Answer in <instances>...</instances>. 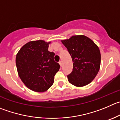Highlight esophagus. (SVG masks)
<instances>
[{
  "label": "esophagus",
  "mask_w": 120,
  "mask_h": 120,
  "mask_svg": "<svg viewBox=\"0 0 120 120\" xmlns=\"http://www.w3.org/2000/svg\"><path fill=\"white\" fill-rule=\"evenodd\" d=\"M59 65H60V66H61V67H62V61H59Z\"/></svg>",
  "instance_id": "esophagus-1"
}]
</instances>
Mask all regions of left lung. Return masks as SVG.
<instances>
[{"label": "left lung", "instance_id": "8db88e82", "mask_svg": "<svg viewBox=\"0 0 120 120\" xmlns=\"http://www.w3.org/2000/svg\"><path fill=\"white\" fill-rule=\"evenodd\" d=\"M62 42L72 59V71L67 75L69 82L76 86L90 84L100 69L101 53L98 47L84 35L73 36Z\"/></svg>", "mask_w": 120, "mask_h": 120}]
</instances>
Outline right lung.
Returning a JSON list of instances; mask_svg holds the SVG:
<instances>
[{
    "label": "right lung",
    "instance_id": "1",
    "mask_svg": "<svg viewBox=\"0 0 120 120\" xmlns=\"http://www.w3.org/2000/svg\"><path fill=\"white\" fill-rule=\"evenodd\" d=\"M44 41H30L22 47L16 57L18 74L26 86L36 92H44L53 83L60 65L54 61V52L48 51Z\"/></svg>",
    "mask_w": 120,
    "mask_h": 120
}]
</instances>
